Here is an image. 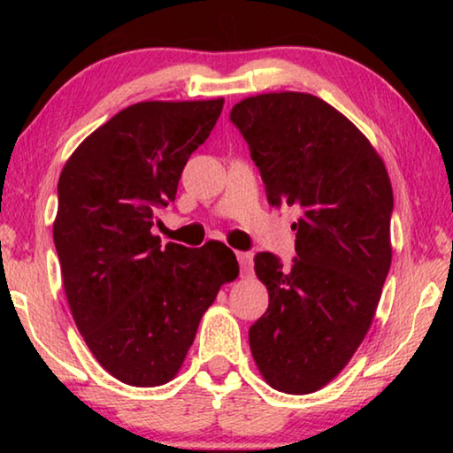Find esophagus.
<instances>
[{
    "mask_svg": "<svg viewBox=\"0 0 453 453\" xmlns=\"http://www.w3.org/2000/svg\"><path fill=\"white\" fill-rule=\"evenodd\" d=\"M237 262H240L243 275L251 273V254H248V251H237Z\"/></svg>",
    "mask_w": 453,
    "mask_h": 453,
    "instance_id": "obj_1",
    "label": "esophagus"
}]
</instances>
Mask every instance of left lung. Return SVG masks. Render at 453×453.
<instances>
[{
  "mask_svg": "<svg viewBox=\"0 0 453 453\" xmlns=\"http://www.w3.org/2000/svg\"><path fill=\"white\" fill-rule=\"evenodd\" d=\"M270 203L300 205L294 265L262 251L270 305L250 327L262 378L283 394L332 381L370 329L392 264V181L351 121L311 94L272 91L232 107Z\"/></svg>",
  "mask_w": 453,
  "mask_h": 453,
  "instance_id": "left-lung-1",
  "label": "left lung"
}]
</instances>
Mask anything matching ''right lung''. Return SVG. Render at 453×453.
I'll return each mask as SVG.
<instances>
[{"label":"right lung","instance_id":"right-lung-1","mask_svg":"<svg viewBox=\"0 0 453 453\" xmlns=\"http://www.w3.org/2000/svg\"><path fill=\"white\" fill-rule=\"evenodd\" d=\"M221 110L224 97L134 104L61 170L53 242L67 303L99 365L127 386L172 381L219 288L240 273L226 243L164 248L151 234Z\"/></svg>","mask_w":453,"mask_h":453}]
</instances>
